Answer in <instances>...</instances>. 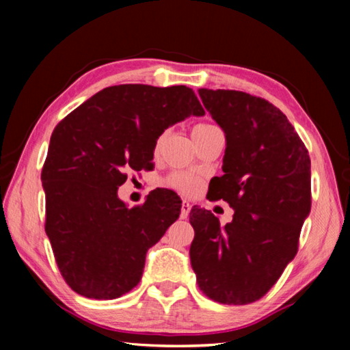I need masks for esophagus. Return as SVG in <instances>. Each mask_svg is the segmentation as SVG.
<instances>
[{"label":"esophagus","mask_w":350,"mask_h":350,"mask_svg":"<svg viewBox=\"0 0 350 350\" xmlns=\"http://www.w3.org/2000/svg\"><path fill=\"white\" fill-rule=\"evenodd\" d=\"M189 210H191V205H189L188 200H182L180 205V219H187L189 215Z\"/></svg>","instance_id":"obj_1"}]
</instances>
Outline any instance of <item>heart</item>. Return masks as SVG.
I'll list each match as a JSON object with an SVG mask.
<instances>
[{
	"label": "heart",
	"mask_w": 350,
	"mask_h": 350,
	"mask_svg": "<svg viewBox=\"0 0 350 350\" xmlns=\"http://www.w3.org/2000/svg\"><path fill=\"white\" fill-rule=\"evenodd\" d=\"M210 128H213V125H210V123H198V125H194L193 131H191L193 139H196L199 134L205 133L206 129H210ZM163 139H165V135H161V137L157 139L156 150L161 148ZM167 183L171 188H174V189H177V191H180L183 194H191V193L196 191L198 187H199V180L196 179V177H193L189 174H183V173L171 174L167 179Z\"/></svg>",
	"instance_id": "b5f03b06"
}]
</instances>
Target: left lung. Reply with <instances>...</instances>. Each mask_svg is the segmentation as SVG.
Instances as JSON below:
<instances>
[{
	"mask_svg": "<svg viewBox=\"0 0 350 350\" xmlns=\"http://www.w3.org/2000/svg\"><path fill=\"white\" fill-rule=\"evenodd\" d=\"M205 109L224 129V174L210 199L234 210L221 227L211 211L193 206L189 247L198 286L221 304L262 298L298 252L310 213V157L287 117L267 100L241 91L199 90Z\"/></svg>",
	"mask_w": 350,
	"mask_h": 350,
	"instance_id": "left-lung-1",
	"label": "left lung"
}]
</instances>
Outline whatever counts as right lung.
<instances>
[{
  "label": "right lung",
  "instance_id": "obj_1",
  "mask_svg": "<svg viewBox=\"0 0 350 350\" xmlns=\"http://www.w3.org/2000/svg\"><path fill=\"white\" fill-rule=\"evenodd\" d=\"M187 86L105 88L55 126L41 171L46 234L68 286L92 299H116L137 286L148 248L180 215L170 189L128 208L117 189L126 171L151 165L168 126L204 116Z\"/></svg>",
  "mask_w": 350,
  "mask_h": 350
}]
</instances>
